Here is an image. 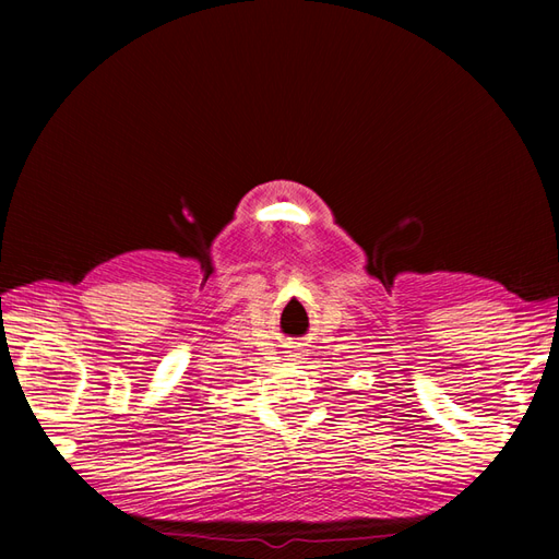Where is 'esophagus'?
Wrapping results in <instances>:
<instances>
[{
  "label": "esophagus",
  "mask_w": 559,
  "mask_h": 559,
  "mask_svg": "<svg viewBox=\"0 0 559 559\" xmlns=\"http://www.w3.org/2000/svg\"><path fill=\"white\" fill-rule=\"evenodd\" d=\"M288 358H290V360H295V358H300V353H290V355H288Z\"/></svg>",
  "instance_id": "obj_1"
}]
</instances>
